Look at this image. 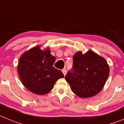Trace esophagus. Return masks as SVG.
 <instances>
[{"instance_id":"34e87169","label":"esophagus","mask_w":124,"mask_h":124,"mask_svg":"<svg viewBox=\"0 0 124 124\" xmlns=\"http://www.w3.org/2000/svg\"><path fill=\"white\" fill-rule=\"evenodd\" d=\"M62 72H63V74H64V76H65L66 74V70H65V69H63V70H62Z\"/></svg>"}]
</instances>
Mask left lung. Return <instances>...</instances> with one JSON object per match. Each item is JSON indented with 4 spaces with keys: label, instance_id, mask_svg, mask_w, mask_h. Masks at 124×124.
Segmentation results:
<instances>
[{
    "label": "left lung",
    "instance_id": "obj_1",
    "mask_svg": "<svg viewBox=\"0 0 124 124\" xmlns=\"http://www.w3.org/2000/svg\"><path fill=\"white\" fill-rule=\"evenodd\" d=\"M73 67L65 79L76 96L87 98L97 94L104 86L109 74V66L103 57L89 50L73 56Z\"/></svg>",
    "mask_w": 124,
    "mask_h": 124
}]
</instances>
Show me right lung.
I'll return each instance as SVG.
<instances>
[{
    "label": "right lung",
    "instance_id": "add662e5",
    "mask_svg": "<svg viewBox=\"0 0 124 124\" xmlns=\"http://www.w3.org/2000/svg\"><path fill=\"white\" fill-rule=\"evenodd\" d=\"M36 46L21 55L17 66L19 78L30 91L38 95L50 93L57 80L64 78V74L54 68L55 57L47 48L40 49Z\"/></svg>",
    "mask_w": 124,
    "mask_h": 124
}]
</instances>
